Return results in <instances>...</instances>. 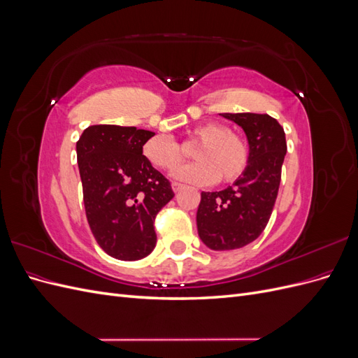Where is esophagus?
Segmentation results:
<instances>
[{"label": "esophagus", "instance_id": "obj_1", "mask_svg": "<svg viewBox=\"0 0 358 358\" xmlns=\"http://www.w3.org/2000/svg\"><path fill=\"white\" fill-rule=\"evenodd\" d=\"M171 188H173V191H175V192H179L183 188V185H180V183H178V182H173L171 183Z\"/></svg>", "mask_w": 358, "mask_h": 358}]
</instances>
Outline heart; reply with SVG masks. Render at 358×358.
Masks as SVG:
<instances>
[{
  "mask_svg": "<svg viewBox=\"0 0 358 358\" xmlns=\"http://www.w3.org/2000/svg\"><path fill=\"white\" fill-rule=\"evenodd\" d=\"M185 145H199L192 152L197 162L173 171V178L180 182L194 185H212L216 180L233 183L243 176L249 166V148L233 136L229 127L218 122H206L194 128ZM143 157L150 166L170 171L180 164L183 152L171 137L158 134L143 145Z\"/></svg>",
  "mask_w": 358,
  "mask_h": 358,
  "instance_id": "obj_1",
  "label": "heart"
}]
</instances>
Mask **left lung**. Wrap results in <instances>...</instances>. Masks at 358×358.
<instances>
[{
    "label": "left lung",
    "instance_id": "8db88e82",
    "mask_svg": "<svg viewBox=\"0 0 358 358\" xmlns=\"http://www.w3.org/2000/svg\"><path fill=\"white\" fill-rule=\"evenodd\" d=\"M246 134L249 166L243 176L222 191L201 192L197 230L213 251H231L254 242L272 215L287 154L284 128L275 117L258 113H220Z\"/></svg>",
    "mask_w": 358,
    "mask_h": 358
}]
</instances>
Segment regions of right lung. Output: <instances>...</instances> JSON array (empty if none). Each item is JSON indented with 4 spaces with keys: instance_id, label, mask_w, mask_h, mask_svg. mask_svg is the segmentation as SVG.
Returning <instances> with one entry per match:
<instances>
[{
    "instance_id": "right-lung-1",
    "label": "right lung",
    "mask_w": 358,
    "mask_h": 358,
    "mask_svg": "<svg viewBox=\"0 0 358 358\" xmlns=\"http://www.w3.org/2000/svg\"><path fill=\"white\" fill-rule=\"evenodd\" d=\"M155 133L91 125L76 143L85 212L96 243L124 262L154 251L157 213L175 197L170 182L143 157Z\"/></svg>"
}]
</instances>
